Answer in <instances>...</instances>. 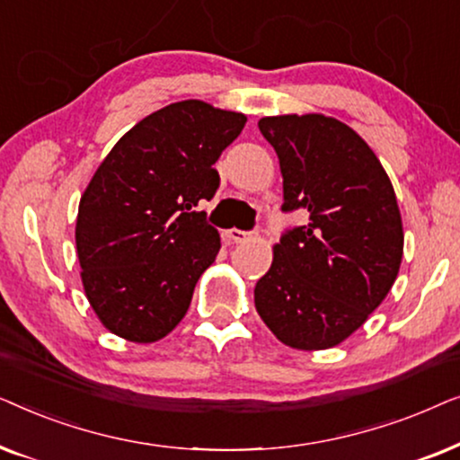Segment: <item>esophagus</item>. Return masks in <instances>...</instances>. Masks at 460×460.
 <instances>
[{
    "instance_id": "34e87169",
    "label": "esophagus",
    "mask_w": 460,
    "mask_h": 460,
    "mask_svg": "<svg viewBox=\"0 0 460 460\" xmlns=\"http://www.w3.org/2000/svg\"><path fill=\"white\" fill-rule=\"evenodd\" d=\"M226 238H228V241H232V243H244L247 238H251V232L232 228V230L226 232Z\"/></svg>"
}]
</instances>
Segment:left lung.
Wrapping results in <instances>:
<instances>
[{"label":"left lung","mask_w":460,"mask_h":460,"mask_svg":"<svg viewBox=\"0 0 460 460\" xmlns=\"http://www.w3.org/2000/svg\"><path fill=\"white\" fill-rule=\"evenodd\" d=\"M260 131L280 161L282 211L305 209L307 222L282 232L255 307L285 345L332 348L398 276L404 234L394 186L368 144L337 119L263 117Z\"/></svg>","instance_id":"1"}]
</instances>
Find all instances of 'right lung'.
Segmentation results:
<instances>
[{"label": "right lung", "instance_id": "obj_1", "mask_svg": "<svg viewBox=\"0 0 460 460\" xmlns=\"http://www.w3.org/2000/svg\"><path fill=\"white\" fill-rule=\"evenodd\" d=\"M244 123L200 100L173 102L136 123L93 173L75 241L85 295L111 332L150 343L186 316L222 247L197 207L217 192L213 165Z\"/></svg>", "mask_w": 460, "mask_h": 460}]
</instances>
